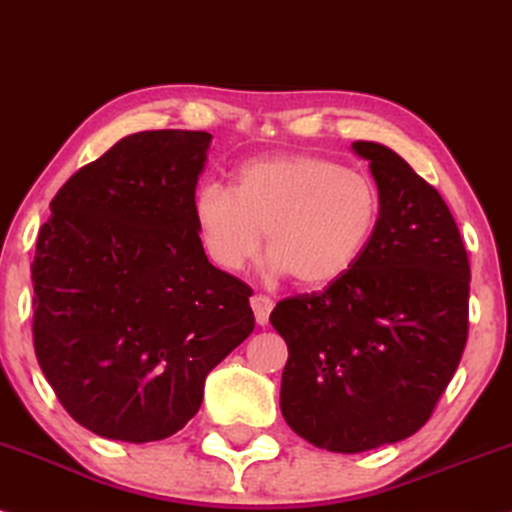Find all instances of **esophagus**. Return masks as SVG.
I'll use <instances>...</instances> for the list:
<instances>
[{"label":"esophagus","mask_w":512,"mask_h":512,"mask_svg":"<svg viewBox=\"0 0 512 512\" xmlns=\"http://www.w3.org/2000/svg\"><path fill=\"white\" fill-rule=\"evenodd\" d=\"M250 305H252V312H255V319L257 324H267L269 322V315H272V307H274V300L269 298V295H252L250 298Z\"/></svg>","instance_id":"1"}]
</instances>
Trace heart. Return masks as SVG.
I'll use <instances>...</instances> for the list:
<instances>
[{
	"instance_id": "1",
	"label": "heart",
	"mask_w": 512,
	"mask_h": 512,
	"mask_svg": "<svg viewBox=\"0 0 512 512\" xmlns=\"http://www.w3.org/2000/svg\"><path fill=\"white\" fill-rule=\"evenodd\" d=\"M197 236L224 272H243L267 231L269 269L303 288L350 272L379 221V193L365 174L307 152L245 162L233 188L209 183L193 202Z\"/></svg>"
}]
</instances>
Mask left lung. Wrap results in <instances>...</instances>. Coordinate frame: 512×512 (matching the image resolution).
<instances>
[{
	"label": "left lung",
	"mask_w": 512,
	"mask_h": 512,
	"mask_svg": "<svg viewBox=\"0 0 512 512\" xmlns=\"http://www.w3.org/2000/svg\"><path fill=\"white\" fill-rule=\"evenodd\" d=\"M353 150L377 181V229L346 276L269 315L288 346L283 420L334 453L424 427L463 357L470 310V260L439 190L389 147Z\"/></svg>",
	"instance_id": "obj_1"
}]
</instances>
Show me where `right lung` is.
I'll return each instance as SVG.
<instances>
[{
    "label": "right lung",
    "mask_w": 512,
    "mask_h": 512,
    "mask_svg": "<svg viewBox=\"0 0 512 512\" xmlns=\"http://www.w3.org/2000/svg\"><path fill=\"white\" fill-rule=\"evenodd\" d=\"M212 135L133 133L78 169L35 245L33 343L64 410L104 439L162 441L255 329L252 288L207 260L193 219Z\"/></svg>",
    "instance_id": "obj_1"
}]
</instances>
